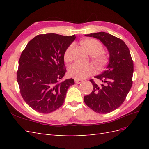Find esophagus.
<instances>
[{
  "label": "esophagus",
  "instance_id": "1",
  "mask_svg": "<svg viewBox=\"0 0 149 149\" xmlns=\"http://www.w3.org/2000/svg\"><path fill=\"white\" fill-rule=\"evenodd\" d=\"M74 81H75V83H76V84H80L83 82V81L80 80V79H75Z\"/></svg>",
  "mask_w": 149,
  "mask_h": 149
}]
</instances>
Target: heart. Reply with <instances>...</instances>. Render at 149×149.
Here are the masks:
<instances>
[{
    "mask_svg": "<svg viewBox=\"0 0 149 149\" xmlns=\"http://www.w3.org/2000/svg\"><path fill=\"white\" fill-rule=\"evenodd\" d=\"M85 48H86L90 55H92L93 62L98 66L104 65L106 61V57L101 53L103 51L102 44L95 39H88L84 42ZM74 43H71L68 46L64 53V60L65 61H69L72 55ZM94 69L91 64H81L79 63L75 62L70 65L68 67V73L72 77L83 79L88 77L89 76L94 73Z\"/></svg>",
    "mask_w": 149,
    "mask_h": 149,
    "instance_id": "heart-1",
    "label": "heart"
}]
</instances>
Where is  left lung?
Instances as JSON below:
<instances>
[{"label": "left lung", "instance_id": "1", "mask_svg": "<svg viewBox=\"0 0 149 149\" xmlns=\"http://www.w3.org/2000/svg\"><path fill=\"white\" fill-rule=\"evenodd\" d=\"M99 39L109 53V62L106 70L95 78L102 84L93 86L91 93L84 97V101L97 113L107 114L118 109L125 100L132 85L134 63L129 49L124 41L108 33L85 35Z\"/></svg>", "mask_w": 149, "mask_h": 149}]
</instances>
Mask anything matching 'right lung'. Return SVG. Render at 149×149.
<instances>
[{"label":"right lung","instance_id":"obj_1","mask_svg":"<svg viewBox=\"0 0 149 149\" xmlns=\"http://www.w3.org/2000/svg\"><path fill=\"white\" fill-rule=\"evenodd\" d=\"M75 38L74 35H38L22 52L17 72L20 92L25 102L40 113L60 107L67 90L74 84L73 79H61L66 71L64 53Z\"/></svg>","mask_w":149,"mask_h":149}]
</instances>
